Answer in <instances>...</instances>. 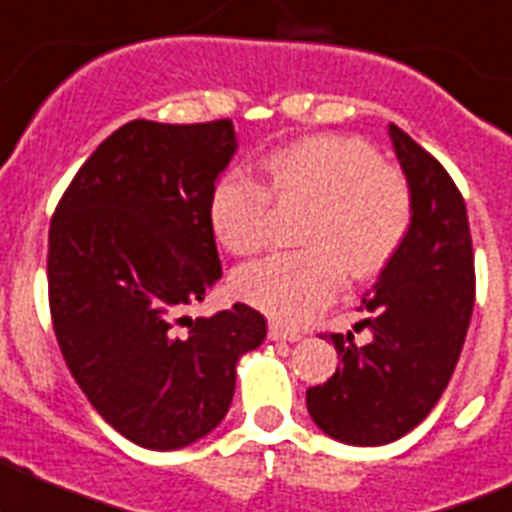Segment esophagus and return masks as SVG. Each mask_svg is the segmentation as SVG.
I'll return each instance as SVG.
<instances>
[{"instance_id": "34e87169", "label": "esophagus", "mask_w": 512, "mask_h": 512, "mask_svg": "<svg viewBox=\"0 0 512 512\" xmlns=\"http://www.w3.org/2000/svg\"><path fill=\"white\" fill-rule=\"evenodd\" d=\"M267 337H270L272 342H297L302 335L295 330H285V327L277 325V322H270V327H267Z\"/></svg>"}]
</instances>
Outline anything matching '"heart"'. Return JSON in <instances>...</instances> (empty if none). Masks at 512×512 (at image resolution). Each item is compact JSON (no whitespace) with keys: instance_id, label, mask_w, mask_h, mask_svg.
Returning a JSON list of instances; mask_svg holds the SVG:
<instances>
[{"instance_id":"obj_1","label":"heart","mask_w":512,"mask_h":512,"mask_svg":"<svg viewBox=\"0 0 512 512\" xmlns=\"http://www.w3.org/2000/svg\"><path fill=\"white\" fill-rule=\"evenodd\" d=\"M265 187L227 172L212 185L207 217L232 255L257 252L267 240L270 195L307 200L300 242L240 267L232 290L275 320L297 325L335 297L342 277L362 280L388 265L413 220V195L403 172L355 137L315 135L280 147L260 162Z\"/></svg>"}]
</instances>
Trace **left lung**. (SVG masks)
<instances>
[{"mask_svg":"<svg viewBox=\"0 0 512 512\" xmlns=\"http://www.w3.org/2000/svg\"><path fill=\"white\" fill-rule=\"evenodd\" d=\"M390 140L413 195V220L382 267L355 335H325L340 357L335 375L307 390L317 428L347 445H388L418 428L448 388L475 302L473 242L460 190L445 167L400 127ZM357 332V327H355Z\"/></svg>","mask_w":512,"mask_h":512,"instance_id":"obj_1","label":"left lung"}]
</instances>
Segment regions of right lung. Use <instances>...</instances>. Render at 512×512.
<instances>
[{
    "label": "right lung",
    "mask_w": 512,
    "mask_h": 512,
    "mask_svg": "<svg viewBox=\"0 0 512 512\" xmlns=\"http://www.w3.org/2000/svg\"><path fill=\"white\" fill-rule=\"evenodd\" d=\"M235 152L230 119L127 122L79 167L49 225L59 350L92 408L140 448L210 435L230 410L237 362L267 335L242 302L185 315L222 277L207 200Z\"/></svg>",
    "instance_id": "add662e5"
}]
</instances>
